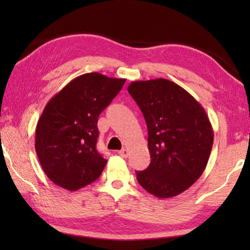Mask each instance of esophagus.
Here are the masks:
<instances>
[{"label":"esophagus","instance_id":"esophagus-1","mask_svg":"<svg viewBox=\"0 0 250 250\" xmlns=\"http://www.w3.org/2000/svg\"><path fill=\"white\" fill-rule=\"evenodd\" d=\"M118 155L122 158H126L129 156V150L125 149V148H124V149H121V150L118 151Z\"/></svg>","mask_w":250,"mask_h":250}]
</instances>
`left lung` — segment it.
Instances as JSON below:
<instances>
[{
    "mask_svg": "<svg viewBox=\"0 0 250 250\" xmlns=\"http://www.w3.org/2000/svg\"><path fill=\"white\" fill-rule=\"evenodd\" d=\"M128 91L147 125L150 164L136 172L140 185L159 199L190 188L204 172L214 132L204 108L188 91L164 78L132 82Z\"/></svg>",
    "mask_w": 250,
    "mask_h": 250,
    "instance_id": "1",
    "label": "left lung"
}]
</instances>
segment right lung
<instances>
[{
    "mask_svg": "<svg viewBox=\"0 0 250 250\" xmlns=\"http://www.w3.org/2000/svg\"><path fill=\"white\" fill-rule=\"evenodd\" d=\"M125 83V78L87 73L46 104L36 125L35 150L52 183L76 191L100 177L107 160L97 150L98 118Z\"/></svg>",
    "mask_w": 250,
    "mask_h": 250,
    "instance_id": "1",
    "label": "right lung"
}]
</instances>
